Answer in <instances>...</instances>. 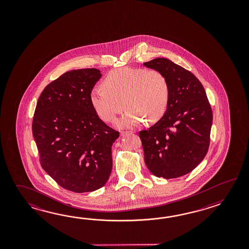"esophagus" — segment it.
Here are the masks:
<instances>
[{
  "instance_id": "34e87169",
  "label": "esophagus",
  "mask_w": 249,
  "mask_h": 249,
  "mask_svg": "<svg viewBox=\"0 0 249 249\" xmlns=\"http://www.w3.org/2000/svg\"><path fill=\"white\" fill-rule=\"evenodd\" d=\"M130 133H132V132H129V131H122V132H120L121 136H125V135H127V134H130Z\"/></svg>"
}]
</instances>
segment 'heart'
Masks as SVG:
<instances>
[{
	"label": "heart",
	"instance_id": "1",
	"mask_svg": "<svg viewBox=\"0 0 249 249\" xmlns=\"http://www.w3.org/2000/svg\"><path fill=\"white\" fill-rule=\"evenodd\" d=\"M102 85L90 90V105L101 120L112 122L124 103L127 110L115 123L118 128L138 126L145 119L158 122L169 104V82L156 69H115L107 74Z\"/></svg>",
	"mask_w": 249,
	"mask_h": 249
}]
</instances>
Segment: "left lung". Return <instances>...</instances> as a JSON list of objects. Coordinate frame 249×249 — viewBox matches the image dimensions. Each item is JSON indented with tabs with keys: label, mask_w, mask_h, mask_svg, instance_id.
<instances>
[{
	"label": "left lung",
	"mask_w": 249,
	"mask_h": 249,
	"mask_svg": "<svg viewBox=\"0 0 249 249\" xmlns=\"http://www.w3.org/2000/svg\"><path fill=\"white\" fill-rule=\"evenodd\" d=\"M162 72L170 85L164 116L153 126L139 132L144 161L151 174L164 179L191 173L209 148L213 113L207 94L194 74L168 58L143 63Z\"/></svg>",
	"instance_id": "1"
}]
</instances>
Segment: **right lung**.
Wrapping results in <instances>:
<instances>
[{"label": "right lung", "instance_id": "1", "mask_svg": "<svg viewBox=\"0 0 249 249\" xmlns=\"http://www.w3.org/2000/svg\"><path fill=\"white\" fill-rule=\"evenodd\" d=\"M101 77L96 69L66 72L42 90L33 119L42 168L58 185L76 193L106 184L112 145L119 137L90 105V90Z\"/></svg>", "mask_w": 249, "mask_h": 249}]
</instances>
